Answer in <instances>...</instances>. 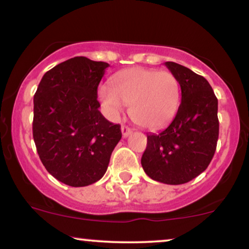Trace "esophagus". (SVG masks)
I'll list each match as a JSON object with an SVG mask.
<instances>
[{
	"label": "esophagus",
	"mask_w": 249,
	"mask_h": 249,
	"mask_svg": "<svg viewBox=\"0 0 249 249\" xmlns=\"http://www.w3.org/2000/svg\"><path fill=\"white\" fill-rule=\"evenodd\" d=\"M121 131H122V136H124V138H125V137H128V136L131 134L132 130H131L130 128H128L127 125H122Z\"/></svg>",
	"instance_id": "esophagus-1"
}]
</instances>
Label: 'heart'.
<instances>
[{
    "instance_id": "b5f03b06",
    "label": "heart",
    "mask_w": 249,
    "mask_h": 249,
    "mask_svg": "<svg viewBox=\"0 0 249 249\" xmlns=\"http://www.w3.org/2000/svg\"><path fill=\"white\" fill-rule=\"evenodd\" d=\"M98 97L111 118L120 117L130 105L132 121L139 127L155 130L175 117L180 102V86L170 71L129 68L115 74L113 85H101Z\"/></svg>"
}]
</instances>
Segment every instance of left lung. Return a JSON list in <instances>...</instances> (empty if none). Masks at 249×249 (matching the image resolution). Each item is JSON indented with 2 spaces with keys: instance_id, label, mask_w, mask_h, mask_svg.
Returning a JSON list of instances; mask_svg holds the SVG:
<instances>
[{
  "instance_id": "left-lung-1",
  "label": "left lung",
  "mask_w": 249,
  "mask_h": 249,
  "mask_svg": "<svg viewBox=\"0 0 249 249\" xmlns=\"http://www.w3.org/2000/svg\"><path fill=\"white\" fill-rule=\"evenodd\" d=\"M181 88V103L164 130L147 135L142 166L149 178L181 185L205 171L219 138L217 98L205 78L176 62H165Z\"/></svg>"
}]
</instances>
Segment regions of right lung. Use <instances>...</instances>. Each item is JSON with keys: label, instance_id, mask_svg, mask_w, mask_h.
Masks as SVG:
<instances>
[{"label": "right lung", "instance_id": "1", "mask_svg": "<svg viewBox=\"0 0 249 249\" xmlns=\"http://www.w3.org/2000/svg\"><path fill=\"white\" fill-rule=\"evenodd\" d=\"M107 62L76 56L44 74L34 96L33 137L45 169L59 181L85 187L107 172L120 124L98 111Z\"/></svg>", "mask_w": 249, "mask_h": 249}]
</instances>
